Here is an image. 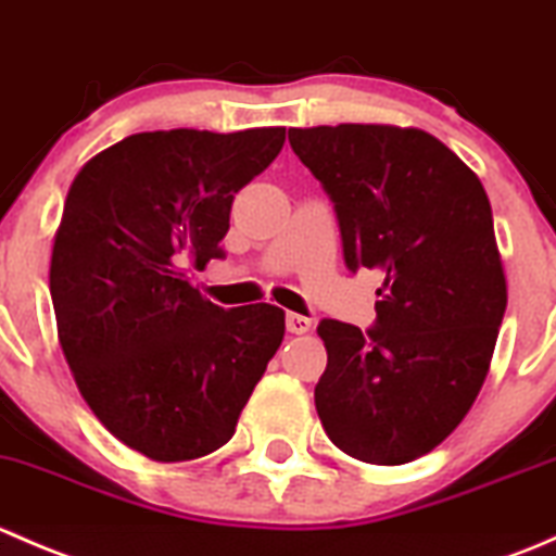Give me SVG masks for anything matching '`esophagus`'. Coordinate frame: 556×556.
<instances>
[{
    "label": "esophagus",
    "mask_w": 556,
    "mask_h": 556,
    "mask_svg": "<svg viewBox=\"0 0 556 556\" xmlns=\"http://www.w3.org/2000/svg\"><path fill=\"white\" fill-rule=\"evenodd\" d=\"M285 323H288L290 333H295V336H304V333H309V330H312V319L304 317V314H293V312H290Z\"/></svg>",
    "instance_id": "1"
}]
</instances>
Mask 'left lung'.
<instances>
[{"instance_id": "left-lung-1", "label": "left lung", "mask_w": 556, "mask_h": 556, "mask_svg": "<svg viewBox=\"0 0 556 556\" xmlns=\"http://www.w3.org/2000/svg\"><path fill=\"white\" fill-rule=\"evenodd\" d=\"M328 190L352 271L379 268L377 328L323 319L314 406L328 439L371 465L433 452L473 406L508 290L484 185L422 128H290Z\"/></svg>"}]
</instances>
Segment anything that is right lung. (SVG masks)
<instances>
[{"label": "right lung", "mask_w": 556, "mask_h": 556, "mask_svg": "<svg viewBox=\"0 0 556 556\" xmlns=\"http://www.w3.org/2000/svg\"><path fill=\"white\" fill-rule=\"evenodd\" d=\"M285 128L131 134L72 179L50 255L61 350L99 422L155 463L228 444L285 339L271 304L220 309L185 263L223 257L233 195Z\"/></svg>", "instance_id": "1"}]
</instances>
